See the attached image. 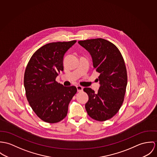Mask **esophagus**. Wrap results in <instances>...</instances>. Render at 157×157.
Returning a JSON list of instances; mask_svg holds the SVG:
<instances>
[{
    "label": "esophagus",
    "mask_w": 157,
    "mask_h": 157,
    "mask_svg": "<svg viewBox=\"0 0 157 157\" xmlns=\"http://www.w3.org/2000/svg\"><path fill=\"white\" fill-rule=\"evenodd\" d=\"M76 88H77L78 92H81V91H82V90H83V88L81 87V86H76Z\"/></svg>",
    "instance_id": "esophagus-1"
}]
</instances>
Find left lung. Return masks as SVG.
<instances>
[{"label":"left lung","mask_w":157,"mask_h":157,"mask_svg":"<svg viewBox=\"0 0 157 157\" xmlns=\"http://www.w3.org/2000/svg\"><path fill=\"white\" fill-rule=\"evenodd\" d=\"M91 56L94 69L99 73L100 87L97 93L84 88L88 96L86 104L87 114L102 122L112 118L122 106L127 86V72L124 59L118 48L103 38L79 41Z\"/></svg>","instance_id":"8db88e82"}]
</instances>
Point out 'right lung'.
<instances>
[{"label": "right lung", "mask_w": 157, "mask_h": 157, "mask_svg": "<svg viewBox=\"0 0 157 157\" xmlns=\"http://www.w3.org/2000/svg\"><path fill=\"white\" fill-rule=\"evenodd\" d=\"M76 42L50 43L31 56L24 75L26 96L36 116L44 122H60L67 116L68 106L77 89L64 87L55 79L63 71L66 52Z\"/></svg>", "instance_id": "1"}]
</instances>
